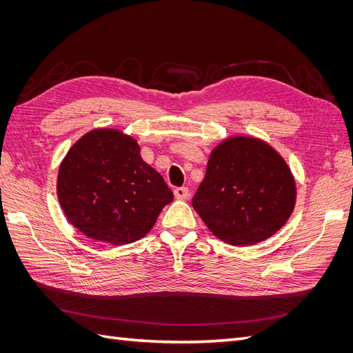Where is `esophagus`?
Listing matches in <instances>:
<instances>
[{
    "label": "esophagus",
    "instance_id": "34e87169",
    "mask_svg": "<svg viewBox=\"0 0 353 353\" xmlns=\"http://www.w3.org/2000/svg\"><path fill=\"white\" fill-rule=\"evenodd\" d=\"M174 194L179 200H187L190 197V191L187 187H178L174 190Z\"/></svg>",
    "mask_w": 353,
    "mask_h": 353
}]
</instances>
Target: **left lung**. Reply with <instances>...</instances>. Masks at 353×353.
Instances as JSON below:
<instances>
[{
    "mask_svg": "<svg viewBox=\"0 0 353 353\" xmlns=\"http://www.w3.org/2000/svg\"><path fill=\"white\" fill-rule=\"evenodd\" d=\"M296 205L285 160L258 138L231 137L210 153L193 208L219 240L261 243L279 231Z\"/></svg>",
    "mask_w": 353,
    "mask_h": 353,
    "instance_id": "1",
    "label": "left lung"
}]
</instances>
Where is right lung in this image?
Returning <instances> with one entry per match:
<instances>
[{
    "instance_id": "right-lung-1",
    "label": "right lung",
    "mask_w": 353,
    "mask_h": 353,
    "mask_svg": "<svg viewBox=\"0 0 353 353\" xmlns=\"http://www.w3.org/2000/svg\"><path fill=\"white\" fill-rule=\"evenodd\" d=\"M57 197L74 228L121 245L143 239L174 193L132 137L103 128L70 147L59 168Z\"/></svg>"
}]
</instances>
